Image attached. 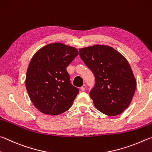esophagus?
I'll return each instance as SVG.
<instances>
[{"label": "esophagus", "instance_id": "esophagus-1", "mask_svg": "<svg viewBox=\"0 0 152 152\" xmlns=\"http://www.w3.org/2000/svg\"><path fill=\"white\" fill-rule=\"evenodd\" d=\"M80 90H81L82 91H85V90H86V85H85V84L82 86L81 88H80Z\"/></svg>", "mask_w": 152, "mask_h": 152}]
</instances>
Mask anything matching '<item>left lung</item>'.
Segmentation results:
<instances>
[{
    "mask_svg": "<svg viewBox=\"0 0 152 152\" xmlns=\"http://www.w3.org/2000/svg\"><path fill=\"white\" fill-rule=\"evenodd\" d=\"M79 52L95 77V86L90 92L95 107L107 115L120 114L130 104L136 86L128 62L108 46H88Z\"/></svg>",
    "mask_w": 152,
    "mask_h": 152,
    "instance_id": "obj_1",
    "label": "left lung"
}]
</instances>
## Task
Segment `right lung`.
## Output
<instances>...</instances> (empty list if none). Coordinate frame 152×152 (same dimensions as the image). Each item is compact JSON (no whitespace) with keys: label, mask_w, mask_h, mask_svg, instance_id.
Returning <instances> with one entry per match:
<instances>
[{"label":"right lung","mask_w":152,"mask_h":152,"mask_svg":"<svg viewBox=\"0 0 152 152\" xmlns=\"http://www.w3.org/2000/svg\"><path fill=\"white\" fill-rule=\"evenodd\" d=\"M78 54L74 47L56 42L44 46L32 58L26 88L30 100L43 114L58 115L72 105L79 90L70 83L66 68Z\"/></svg>","instance_id":"1"}]
</instances>
